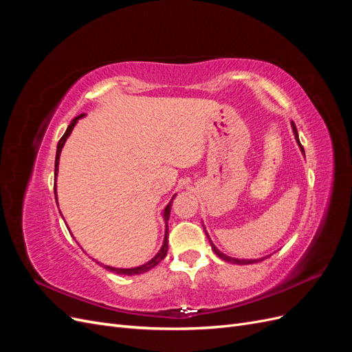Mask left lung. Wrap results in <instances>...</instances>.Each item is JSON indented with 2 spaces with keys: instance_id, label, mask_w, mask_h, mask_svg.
Instances as JSON below:
<instances>
[{
  "instance_id": "8db88e82",
  "label": "left lung",
  "mask_w": 352,
  "mask_h": 352,
  "mask_svg": "<svg viewBox=\"0 0 352 352\" xmlns=\"http://www.w3.org/2000/svg\"><path fill=\"white\" fill-rule=\"evenodd\" d=\"M291 126H292V131H294V135H295L296 144H298V146H300L301 153L304 154V148H302V145H301V142H300V138H298V131H296V126H295V123H294V122L291 123ZM204 230H206V229H204ZM206 235H207V238H208V241H210V243H211V248H212V251H214V254H216V255H219V257H220L221 260H225V261H228V263H233V264H242V265H245V264H254V263H260V261H263V260L265 258V257H263V258H257V260H239V258H233V257H229V255L223 254L220 250H217L216 245L211 242V239H210V236H208V233H207V232H206ZM267 257H270V255H267Z\"/></svg>"
}]
</instances>
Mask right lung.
Instances as JSON below:
<instances>
[{
  "mask_svg": "<svg viewBox=\"0 0 352 352\" xmlns=\"http://www.w3.org/2000/svg\"><path fill=\"white\" fill-rule=\"evenodd\" d=\"M82 117H85V113H83V114H79L78 117H74V119L70 122L69 127L66 129L65 135L61 136V140H60V141H58V144H57L56 170H54L56 179H57V175H58V162H60V154H61L63 146H65V144H66V141H67V138L70 136V133H72V131H73L74 124H76V123H78V120H79V119H82ZM54 195H56V201H57V185H54ZM175 197H176V194L173 195L172 201H170L168 204L166 206V208L163 210V219H164V223H166L164 241H163L162 248H160V251L155 254V257H154V258H151L150 261H146V263H145V264H142V265H138V267H132V269H117V267H111V265H104V264H101V263H98V261H97V263H98V264H101V265H104L105 269L110 270V272H113V273H116V274H127V276L141 274V273H145V272H148V270H151L153 267H155V265H157L160 261H162V260L166 257V255H167V250H168V225H167V221H168V217H170V208H172V202H173ZM61 217H63V216H61Z\"/></svg>",
  "mask_w": 352,
  "mask_h": 352,
  "instance_id": "obj_1",
  "label": "right lung"
}]
</instances>
